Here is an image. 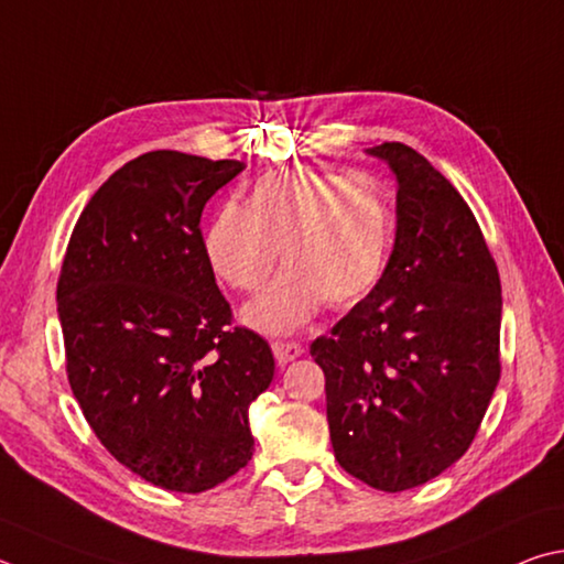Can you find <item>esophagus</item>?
<instances>
[{
  "label": "esophagus",
  "instance_id": "esophagus-1",
  "mask_svg": "<svg viewBox=\"0 0 564 564\" xmlns=\"http://www.w3.org/2000/svg\"><path fill=\"white\" fill-rule=\"evenodd\" d=\"M271 350H273V357L279 365H289L293 360H299V357L305 352L301 343H285V340H275L271 345Z\"/></svg>",
  "mask_w": 564,
  "mask_h": 564
}]
</instances>
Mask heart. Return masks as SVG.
<instances>
[{"mask_svg": "<svg viewBox=\"0 0 564 564\" xmlns=\"http://www.w3.org/2000/svg\"><path fill=\"white\" fill-rule=\"evenodd\" d=\"M204 256L214 275L237 291H256L283 253L289 265L243 305L253 330L283 335L321 311L347 308L370 293L392 249V212L365 177L311 167L265 172L247 207L224 204L204 229Z\"/></svg>", "mask_w": 564, "mask_h": 564, "instance_id": "obj_1", "label": "heart"}]
</instances>
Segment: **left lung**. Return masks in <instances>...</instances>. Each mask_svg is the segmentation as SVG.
<instances>
[{"mask_svg":"<svg viewBox=\"0 0 564 564\" xmlns=\"http://www.w3.org/2000/svg\"><path fill=\"white\" fill-rule=\"evenodd\" d=\"M367 155L397 180V231L375 289L311 345L337 464L387 494L466 454L500 377V279L474 212L424 155Z\"/></svg>","mask_w":564,"mask_h":564,"instance_id":"1","label":"left lung"}]
</instances>
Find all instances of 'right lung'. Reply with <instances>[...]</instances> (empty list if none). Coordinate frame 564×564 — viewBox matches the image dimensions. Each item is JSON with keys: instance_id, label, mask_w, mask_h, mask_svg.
I'll use <instances>...</instances> for the list:
<instances>
[{"instance_id": "1", "label": "right lung", "mask_w": 564, "mask_h": 564, "mask_svg": "<svg viewBox=\"0 0 564 564\" xmlns=\"http://www.w3.org/2000/svg\"><path fill=\"white\" fill-rule=\"evenodd\" d=\"M247 167L145 152L104 182L70 234L56 289L66 372L86 422L148 484L219 486L251 460L249 406L269 343L229 327L202 247V209Z\"/></svg>"}]
</instances>
